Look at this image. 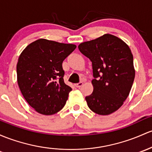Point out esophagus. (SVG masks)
Returning <instances> with one entry per match:
<instances>
[{"mask_svg":"<svg viewBox=\"0 0 152 152\" xmlns=\"http://www.w3.org/2000/svg\"><path fill=\"white\" fill-rule=\"evenodd\" d=\"M83 85V82H80L78 83H77V84H75V86L77 88H80L81 86H82Z\"/></svg>","mask_w":152,"mask_h":152,"instance_id":"obj_1","label":"esophagus"}]
</instances>
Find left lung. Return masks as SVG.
Listing matches in <instances>:
<instances>
[{"label": "left lung", "instance_id": "left-lung-1", "mask_svg": "<svg viewBox=\"0 0 152 152\" xmlns=\"http://www.w3.org/2000/svg\"><path fill=\"white\" fill-rule=\"evenodd\" d=\"M78 48L92 62L94 91L86 97L90 109L100 115L116 112L128 98L134 81L130 48L111 34L80 43Z\"/></svg>", "mask_w": 152, "mask_h": 152}]
</instances>
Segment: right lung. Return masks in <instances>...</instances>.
<instances>
[{
    "instance_id": "add662e5",
    "label": "right lung",
    "mask_w": 152,
    "mask_h": 152,
    "mask_svg": "<svg viewBox=\"0 0 152 152\" xmlns=\"http://www.w3.org/2000/svg\"><path fill=\"white\" fill-rule=\"evenodd\" d=\"M76 47L41 38L21 53L18 85L24 99L38 113L52 115L64 107L72 88L64 81L62 62Z\"/></svg>"
}]
</instances>
